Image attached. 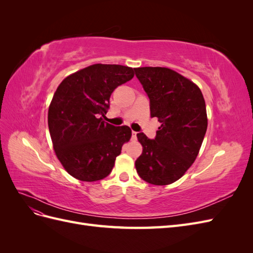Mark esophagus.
<instances>
[{"instance_id": "34e87169", "label": "esophagus", "mask_w": 253, "mask_h": 253, "mask_svg": "<svg viewBox=\"0 0 253 253\" xmlns=\"http://www.w3.org/2000/svg\"><path fill=\"white\" fill-rule=\"evenodd\" d=\"M136 136H137V133L133 131V132H132V139H133V140H136V138H137Z\"/></svg>"}]
</instances>
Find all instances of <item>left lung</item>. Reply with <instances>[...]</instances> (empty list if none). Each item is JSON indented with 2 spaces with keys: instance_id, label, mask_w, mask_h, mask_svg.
I'll return each instance as SVG.
<instances>
[{
  "instance_id": "obj_1",
  "label": "left lung",
  "mask_w": 253,
  "mask_h": 253,
  "mask_svg": "<svg viewBox=\"0 0 253 253\" xmlns=\"http://www.w3.org/2000/svg\"><path fill=\"white\" fill-rule=\"evenodd\" d=\"M150 99L151 117L162 124L155 139L137 134L142 145L135 162L140 177L166 186L182 177L200 153L208 126L205 99L194 82L168 67L134 68Z\"/></svg>"
}]
</instances>
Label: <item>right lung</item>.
Instances as JSON below:
<instances>
[{"label": "right lung", "instance_id": "1", "mask_svg": "<svg viewBox=\"0 0 253 253\" xmlns=\"http://www.w3.org/2000/svg\"><path fill=\"white\" fill-rule=\"evenodd\" d=\"M134 77L132 67L97 63L67 76L48 108V128L56 156L81 181L105 178L121 148L132 137L127 126L103 120L114 89Z\"/></svg>", "mask_w": 253, "mask_h": 253}]
</instances>
